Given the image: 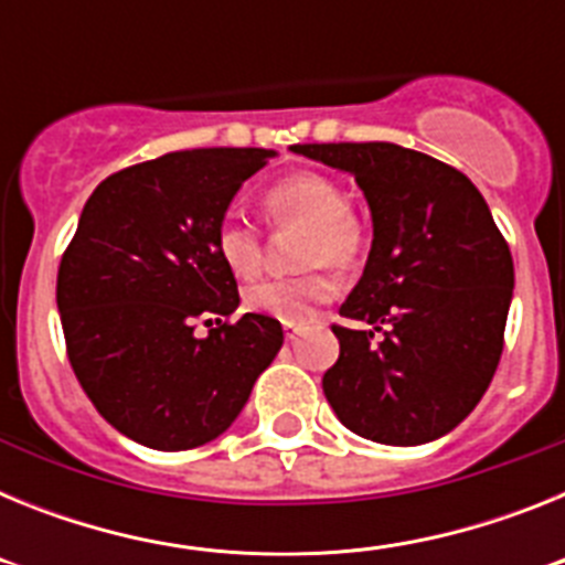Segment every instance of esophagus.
<instances>
[{
    "label": "esophagus",
    "instance_id": "obj_1",
    "mask_svg": "<svg viewBox=\"0 0 565 565\" xmlns=\"http://www.w3.org/2000/svg\"><path fill=\"white\" fill-rule=\"evenodd\" d=\"M282 331H286V339L288 342H294V339L302 333V326H297V322H282Z\"/></svg>",
    "mask_w": 565,
    "mask_h": 565
}]
</instances>
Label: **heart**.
<instances>
[{"label":"heart","mask_w":565,"mask_h":565,"mask_svg":"<svg viewBox=\"0 0 565 565\" xmlns=\"http://www.w3.org/2000/svg\"><path fill=\"white\" fill-rule=\"evenodd\" d=\"M263 214L271 226L302 223L297 263L308 268L248 286L246 308L279 322H306L333 297V279L321 263L337 271L356 266L367 246L364 223L348 209L344 189L322 172H294L271 183L263 194ZM214 252L228 274L252 279L263 266V232L243 214H226L214 228Z\"/></svg>","instance_id":"b5f03b06"}]
</instances>
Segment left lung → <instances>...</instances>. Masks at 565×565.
Here are the masks:
<instances>
[{"instance_id": "obj_1", "label": "left lung", "mask_w": 565, "mask_h": 565, "mask_svg": "<svg viewBox=\"0 0 565 565\" xmlns=\"http://www.w3.org/2000/svg\"><path fill=\"white\" fill-rule=\"evenodd\" d=\"M356 178L373 217L362 279L333 326L322 391L356 436L416 447L458 427L503 353L515 266L487 201L458 169L398 143H297Z\"/></svg>"}]
</instances>
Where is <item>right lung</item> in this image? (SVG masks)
I'll use <instances>...</instances> for the list:
<instances>
[{"label":"right lung","instance_id":"obj_1","mask_svg":"<svg viewBox=\"0 0 565 565\" xmlns=\"http://www.w3.org/2000/svg\"><path fill=\"white\" fill-rule=\"evenodd\" d=\"M268 158L183 149L121 169L89 194L64 248L56 302L73 373L143 447L192 450L226 433L282 348L277 319H228L237 279L214 252L228 203Z\"/></svg>","mask_w":565,"mask_h":565}]
</instances>
